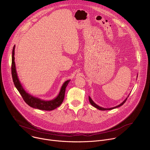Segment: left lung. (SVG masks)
<instances>
[{
  "label": "left lung",
  "instance_id": "left-lung-1",
  "mask_svg": "<svg viewBox=\"0 0 150 150\" xmlns=\"http://www.w3.org/2000/svg\"><path fill=\"white\" fill-rule=\"evenodd\" d=\"M129 97V96H127V97ZM127 97L121 103V104H120L119 105H117V106H116V107H114V108H107V109H105V108H101V107H100V106H99V105H98L97 104H96L93 100H92V99L91 98V97L89 96L88 97V98H89V101H90V104L93 105V106H94V108H97V109H98V110H112V109H115V108H119V107H120V106H121V105H122L125 102H126V101L127 100Z\"/></svg>",
  "mask_w": 150,
  "mask_h": 150
}]
</instances>
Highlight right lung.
Listing matches in <instances>:
<instances>
[{
	"label": "right lung",
	"mask_w": 150,
	"mask_h": 150,
	"mask_svg": "<svg viewBox=\"0 0 150 150\" xmlns=\"http://www.w3.org/2000/svg\"><path fill=\"white\" fill-rule=\"evenodd\" d=\"M15 46H13L12 50V67H11V72H12V76L13 79V82L14 85L20 94L23 98L25 102L31 108L34 109H38L39 110L50 111L53 110L57 108L62 103L64 97H65V93L66 88L67 85L70 81V80H68L63 83V85L61 87L60 91L58 96L53 100L50 101H45L42 100L38 98L34 97L28 93H27L23 87H22L16 74V68H15Z\"/></svg>",
	"instance_id": "right-lung-1"
}]
</instances>
